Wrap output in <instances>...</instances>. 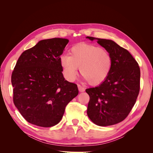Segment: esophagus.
Returning <instances> with one entry per match:
<instances>
[{
    "mask_svg": "<svg viewBox=\"0 0 153 153\" xmlns=\"http://www.w3.org/2000/svg\"><path fill=\"white\" fill-rule=\"evenodd\" d=\"M78 90H79L80 92H84L85 91V88L83 87L80 85H78Z\"/></svg>",
    "mask_w": 153,
    "mask_h": 153,
    "instance_id": "esophagus-1",
    "label": "esophagus"
}]
</instances>
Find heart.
Here are the masks:
<instances>
[{
    "label": "heart",
    "instance_id": "obj_1",
    "mask_svg": "<svg viewBox=\"0 0 153 153\" xmlns=\"http://www.w3.org/2000/svg\"><path fill=\"white\" fill-rule=\"evenodd\" d=\"M69 55L60 58V65L64 78L73 82L80 73L91 85L103 82L109 76L113 65V59L107 50L92 44L79 43L69 50Z\"/></svg>",
    "mask_w": 153,
    "mask_h": 153
}]
</instances>
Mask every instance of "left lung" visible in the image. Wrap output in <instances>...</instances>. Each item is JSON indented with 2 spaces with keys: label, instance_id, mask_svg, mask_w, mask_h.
I'll use <instances>...</instances> for the list:
<instances>
[{
  "label": "left lung",
  "instance_id": "1",
  "mask_svg": "<svg viewBox=\"0 0 153 153\" xmlns=\"http://www.w3.org/2000/svg\"><path fill=\"white\" fill-rule=\"evenodd\" d=\"M110 53L113 65L108 78L99 85L85 90L90 100L87 115L100 126L114 125L127 117L140 91V70L127 50L109 39L87 36Z\"/></svg>",
  "mask_w": 153,
  "mask_h": 153
}]
</instances>
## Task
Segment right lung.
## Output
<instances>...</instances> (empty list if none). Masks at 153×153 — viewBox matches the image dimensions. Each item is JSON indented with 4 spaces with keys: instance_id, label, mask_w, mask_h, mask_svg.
I'll return each mask as SVG.
<instances>
[{
    "instance_id": "obj_1",
    "label": "right lung",
    "mask_w": 153,
    "mask_h": 153,
    "mask_svg": "<svg viewBox=\"0 0 153 153\" xmlns=\"http://www.w3.org/2000/svg\"><path fill=\"white\" fill-rule=\"evenodd\" d=\"M68 42L62 38L41 40L18 59L11 75L13 98L27 122L55 126L78 95L77 85L65 80L60 65V55Z\"/></svg>"
}]
</instances>
